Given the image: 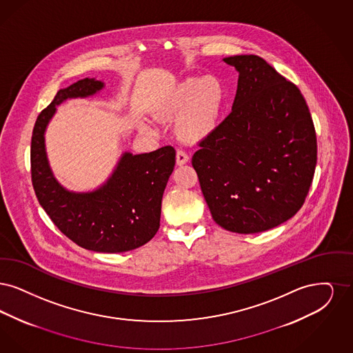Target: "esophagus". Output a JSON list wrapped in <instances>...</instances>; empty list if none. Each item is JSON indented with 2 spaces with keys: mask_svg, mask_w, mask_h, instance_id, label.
I'll return each instance as SVG.
<instances>
[{
  "mask_svg": "<svg viewBox=\"0 0 353 353\" xmlns=\"http://www.w3.org/2000/svg\"><path fill=\"white\" fill-rule=\"evenodd\" d=\"M188 155L183 150H176V165L178 166H183L188 162Z\"/></svg>",
  "mask_w": 353,
  "mask_h": 353,
  "instance_id": "34e87169",
  "label": "esophagus"
}]
</instances>
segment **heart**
I'll return each mask as SVG.
<instances>
[{
    "label": "heart",
    "mask_w": 353,
    "mask_h": 353,
    "mask_svg": "<svg viewBox=\"0 0 353 353\" xmlns=\"http://www.w3.org/2000/svg\"><path fill=\"white\" fill-rule=\"evenodd\" d=\"M225 103V88L219 77H188L175 85L158 107V116L178 119L176 129L185 141L207 137L217 125Z\"/></svg>",
    "instance_id": "heart-1"
}]
</instances>
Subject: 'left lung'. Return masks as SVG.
<instances>
[{
  "mask_svg": "<svg viewBox=\"0 0 353 353\" xmlns=\"http://www.w3.org/2000/svg\"><path fill=\"white\" fill-rule=\"evenodd\" d=\"M239 71L230 114L192 157L212 219L236 233L272 230L306 200L316 134L299 88L257 55L224 59Z\"/></svg>",
  "mask_w": 353,
  "mask_h": 353,
  "instance_id": "obj_1",
  "label": "left lung"
}]
</instances>
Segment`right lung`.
Returning a JSON list of instances; mask_svg holds the SVG:
<instances>
[{
	"label": "right lung",
	"mask_w": 353,
	"mask_h": 353,
	"mask_svg": "<svg viewBox=\"0 0 353 353\" xmlns=\"http://www.w3.org/2000/svg\"><path fill=\"white\" fill-rule=\"evenodd\" d=\"M103 88L81 79L61 90L32 129L31 182L39 204L63 234L84 249L121 253L146 244L159 230L165 187L175 165V150L163 146L152 153L123 154L112 178L90 194L65 191L51 174L45 152V129L55 105L70 97H85Z\"/></svg>",
	"instance_id": "obj_1"
}]
</instances>
